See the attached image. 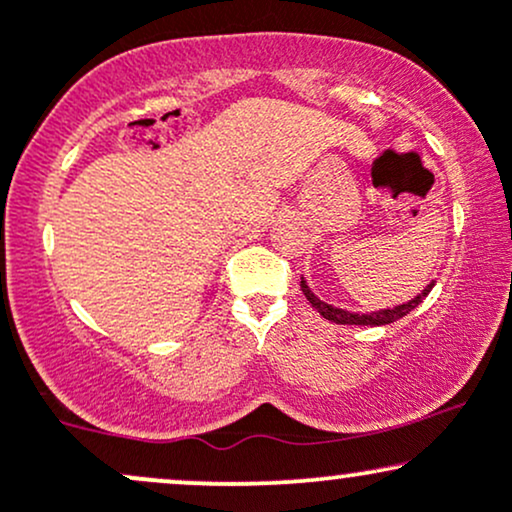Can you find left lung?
<instances>
[{"label":"left lung","mask_w":512,"mask_h":512,"mask_svg":"<svg viewBox=\"0 0 512 512\" xmlns=\"http://www.w3.org/2000/svg\"><path fill=\"white\" fill-rule=\"evenodd\" d=\"M431 289H433V281H431V284L426 286L424 291L419 293V296L411 298L409 303H402V305H395V308L375 310V313H368V315L363 313V315H361V313H349V310H342V308H334V305L325 303V301H320V298H317L315 293L310 291V286L305 284V279L301 276V291H303V296L308 298L310 305H313V308H315L317 313H320L322 317H325V320L337 322V325H370V327L390 325V322H397L399 317L409 315L411 310H414L416 305H419V303L424 301V298L428 296V293H431Z\"/></svg>","instance_id":"1"}]
</instances>
